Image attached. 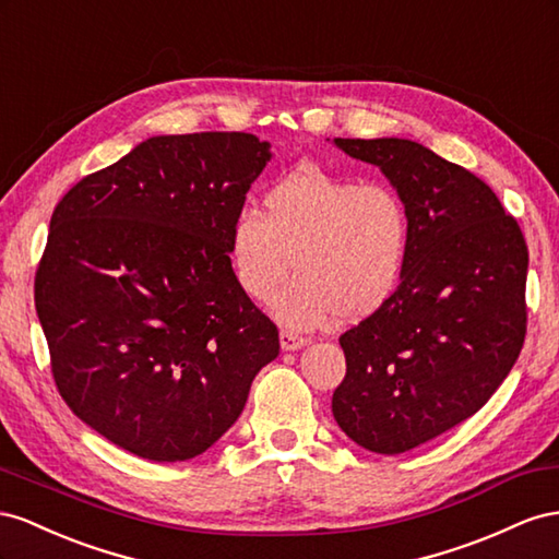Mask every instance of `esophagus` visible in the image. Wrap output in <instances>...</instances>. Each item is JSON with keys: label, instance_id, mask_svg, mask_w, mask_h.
Wrapping results in <instances>:
<instances>
[{"label": "esophagus", "instance_id": "esophagus-1", "mask_svg": "<svg viewBox=\"0 0 559 559\" xmlns=\"http://www.w3.org/2000/svg\"><path fill=\"white\" fill-rule=\"evenodd\" d=\"M307 344H309V340L301 337V334L290 332V330H281V348L283 350H297Z\"/></svg>", "mask_w": 559, "mask_h": 559}]
</instances>
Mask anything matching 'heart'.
Masks as SVG:
<instances>
[{
    "label": "heart",
    "instance_id": "obj_1",
    "mask_svg": "<svg viewBox=\"0 0 559 559\" xmlns=\"http://www.w3.org/2000/svg\"><path fill=\"white\" fill-rule=\"evenodd\" d=\"M264 205L266 215L236 213L227 250L238 285L258 301L276 293L295 258L299 274L271 305L281 323L362 321L389 305L412 248V215L393 187L301 164L269 187Z\"/></svg>",
    "mask_w": 559,
    "mask_h": 559
}]
</instances>
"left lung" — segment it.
Wrapping results in <instances>:
<instances>
[{"label":"left lung","mask_w":559,"mask_h":559,"mask_svg":"<svg viewBox=\"0 0 559 559\" xmlns=\"http://www.w3.org/2000/svg\"><path fill=\"white\" fill-rule=\"evenodd\" d=\"M334 145L379 166L405 199L412 248L389 305L340 337L346 377L332 414L360 448L403 454L473 417L513 370L530 252L497 194L419 142Z\"/></svg>","instance_id":"8db88e82"}]
</instances>
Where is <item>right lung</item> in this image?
<instances>
[{
    "mask_svg": "<svg viewBox=\"0 0 559 559\" xmlns=\"http://www.w3.org/2000/svg\"><path fill=\"white\" fill-rule=\"evenodd\" d=\"M269 147L250 133L156 135L56 205L35 276L51 372L76 417L126 452L203 454L278 356L227 250Z\"/></svg>",
    "mask_w": 559,
    "mask_h": 559,
    "instance_id": "add662e5",
    "label": "right lung"
}]
</instances>
